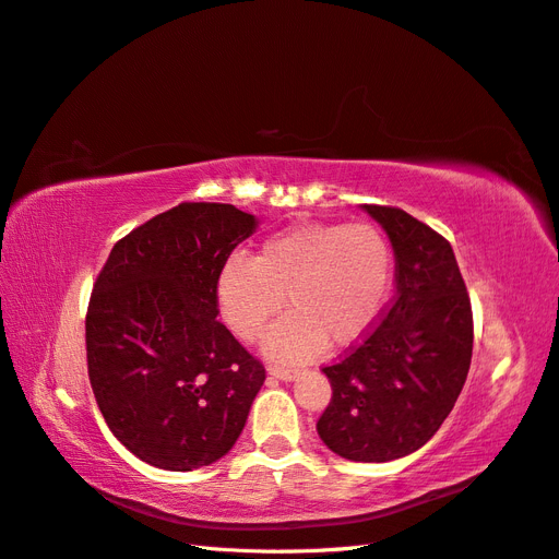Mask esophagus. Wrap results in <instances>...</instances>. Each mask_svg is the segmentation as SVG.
<instances>
[{"mask_svg":"<svg viewBox=\"0 0 559 559\" xmlns=\"http://www.w3.org/2000/svg\"><path fill=\"white\" fill-rule=\"evenodd\" d=\"M269 374H274L276 379H283V381H290L297 377V370H290V368H278V365H269Z\"/></svg>","mask_w":559,"mask_h":559,"instance_id":"1","label":"esophagus"}]
</instances>
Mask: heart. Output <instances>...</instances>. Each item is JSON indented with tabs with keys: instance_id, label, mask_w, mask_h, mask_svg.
Instances as JSON below:
<instances>
[{
	"instance_id": "heart-1",
	"label": "heart",
	"mask_w": 559,
	"mask_h": 559,
	"mask_svg": "<svg viewBox=\"0 0 559 559\" xmlns=\"http://www.w3.org/2000/svg\"><path fill=\"white\" fill-rule=\"evenodd\" d=\"M386 236L368 222H313L269 236L254 258H234L217 278L229 330L260 340L288 299L293 313L269 332L266 354L301 362L325 346H348L368 332L391 288Z\"/></svg>"
}]
</instances>
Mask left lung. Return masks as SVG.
<instances>
[{
	"label": "left lung",
	"instance_id": "8db88e82",
	"mask_svg": "<svg viewBox=\"0 0 559 559\" xmlns=\"http://www.w3.org/2000/svg\"><path fill=\"white\" fill-rule=\"evenodd\" d=\"M395 254V295L381 321L323 372L332 397L316 424L328 450L381 464L417 452L466 384L473 311L444 236L393 205L365 203Z\"/></svg>",
	"mask_w": 559,
	"mask_h": 559
}]
</instances>
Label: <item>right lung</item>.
Returning a JSON list of instances; mask_svg holds the SVG:
<instances>
[{
  "label": "right lung",
  "mask_w": 559,
  "mask_h": 559,
  "mask_svg": "<svg viewBox=\"0 0 559 559\" xmlns=\"http://www.w3.org/2000/svg\"><path fill=\"white\" fill-rule=\"evenodd\" d=\"M258 227L229 203L185 201L111 248L86 311L91 389L111 433L150 466L225 456L264 365L217 321V278Z\"/></svg>",
  "instance_id": "1"
}]
</instances>
